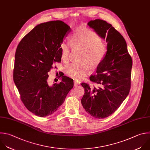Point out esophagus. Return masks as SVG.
Instances as JSON below:
<instances>
[{
	"instance_id": "34e87169",
	"label": "esophagus",
	"mask_w": 150,
	"mask_h": 150,
	"mask_svg": "<svg viewBox=\"0 0 150 150\" xmlns=\"http://www.w3.org/2000/svg\"><path fill=\"white\" fill-rule=\"evenodd\" d=\"M79 84H80V82H79V81H75V82H74V86H78V85H79Z\"/></svg>"
}]
</instances>
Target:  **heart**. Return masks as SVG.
Masks as SVG:
<instances>
[{
  "label": "heart",
  "instance_id": "heart-1",
  "mask_svg": "<svg viewBox=\"0 0 150 150\" xmlns=\"http://www.w3.org/2000/svg\"><path fill=\"white\" fill-rule=\"evenodd\" d=\"M72 45L75 47L82 48L83 51L80 58V63L71 64L67 66L65 71L70 77L79 80L89 72L88 67H96L106 55L107 49L102 43V39L96 32L87 28L76 29L71 37ZM71 45L62 42L59 47L61 56L65 62L69 61Z\"/></svg>",
  "mask_w": 150,
  "mask_h": 150
}]
</instances>
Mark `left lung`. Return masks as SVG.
I'll use <instances>...</instances> for the list:
<instances>
[{"label": "left lung", "instance_id": "1", "mask_svg": "<svg viewBox=\"0 0 150 150\" xmlns=\"http://www.w3.org/2000/svg\"><path fill=\"white\" fill-rule=\"evenodd\" d=\"M88 25L101 38H106L107 51L97 67L96 75L89 78L99 86L81 83L85 90L81 103L92 117L103 119L115 112L128 95L132 61L125 40L111 24L95 19L89 21Z\"/></svg>", "mask_w": 150, "mask_h": 150}]
</instances>
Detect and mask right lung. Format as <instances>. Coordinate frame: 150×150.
<instances>
[{"instance_id":"right-lung-1","label":"right lung","mask_w":150,"mask_h":150,"mask_svg":"<svg viewBox=\"0 0 150 150\" xmlns=\"http://www.w3.org/2000/svg\"><path fill=\"white\" fill-rule=\"evenodd\" d=\"M71 28L61 21L36 26L18 45L15 57L13 81L26 108L44 117L54 113L64 103L74 80L62 75L59 83H47L48 72L55 62H61L59 50ZM56 68V67H55Z\"/></svg>"}]
</instances>
